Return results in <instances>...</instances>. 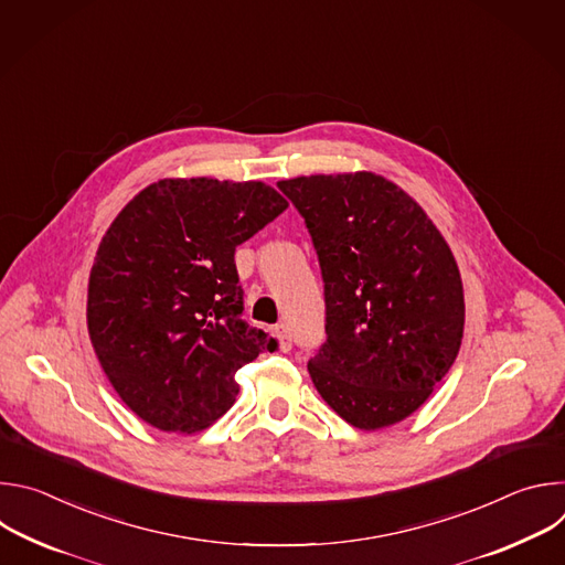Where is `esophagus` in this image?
I'll return each mask as SVG.
<instances>
[{
  "instance_id": "esophagus-1",
  "label": "esophagus",
  "mask_w": 565,
  "mask_h": 565,
  "mask_svg": "<svg viewBox=\"0 0 565 565\" xmlns=\"http://www.w3.org/2000/svg\"><path fill=\"white\" fill-rule=\"evenodd\" d=\"M275 338H277V342H279V349H281V351H290V347H292V338H290L288 327H284V324L275 327Z\"/></svg>"
}]
</instances>
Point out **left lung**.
<instances>
[{
  "mask_svg": "<svg viewBox=\"0 0 565 565\" xmlns=\"http://www.w3.org/2000/svg\"><path fill=\"white\" fill-rule=\"evenodd\" d=\"M277 185L303 216L324 277L327 342L308 360L315 388L364 431L409 418L462 340V281L445 236L375 172Z\"/></svg>",
  "mask_w": 565,
  "mask_h": 565,
  "instance_id": "8db88e82",
  "label": "left lung"
}]
</instances>
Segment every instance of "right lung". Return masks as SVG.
I'll list each match as a JSON object with an SVG mask.
<instances>
[{"mask_svg": "<svg viewBox=\"0 0 565 565\" xmlns=\"http://www.w3.org/2000/svg\"><path fill=\"white\" fill-rule=\"evenodd\" d=\"M288 201L262 181L163 179L105 232L87 329L125 405L160 431L194 434L238 395L234 373L277 342L241 319L234 250Z\"/></svg>", "mask_w": 565, "mask_h": 565, "instance_id": "add662e5", "label": "right lung"}]
</instances>
